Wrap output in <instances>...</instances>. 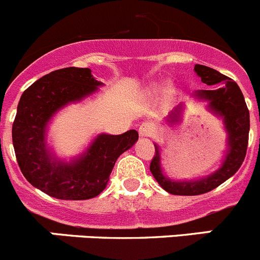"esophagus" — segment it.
<instances>
[{"label": "esophagus", "instance_id": "1", "mask_svg": "<svg viewBox=\"0 0 260 260\" xmlns=\"http://www.w3.org/2000/svg\"><path fill=\"white\" fill-rule=\"evenodd\" d=\"M138 133L141 137H150L154 133V125L150 122H144L138 128Z\"/></svg>", "mask_w": 260, "mask_h": 260}]
</instances>
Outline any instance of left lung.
<instances>
[{"instance_id":"left-lung-1","label":"left lung","mask_w":260,"mask_h":260,"mask_svg":"<svg viewBox=\"0 0 260 260\" xmlns=\"http://www.w3.org/2000/svg\"><path fill=\"white\" fill-rule=\"evenodd\" d=\"M195 72L198 73L203 83L208 86H214V84L219 86L218 88L209 89V91L207 89L199 91L198 94L201 99L209 100L210 109L224 118L225 127L230 135V151L220 169H218L212 176L195 182H173L166 178L161 173L159 150L155 146V155L150 163V171L157 183L173 195H201L217 188L239 171L245 159L247 144H249V129H250L249 109L245 103L244 94L236 82L205 65L196 64ZM176 114H173L172 118Z\"/></svg>"}]
</instances>
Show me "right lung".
Here are the masks:
<instances>
[{"mask_svg":"<svg viewBox=\"0 0 260 260\" xmlns=\"http://www.w3.org/2000/svg\"><path fill=\"white\" fill-rule=\"evenodd\" d=\"M100 82L88 68H64L36 81L23 92L13 123V144L26 181L61 200H87L106 187L115 161L138 140L137 131L100 135L74 163H57L46 150L45 131L51 116L72 101L96 91Z\"/></svg>","mask_w":260,"mask_h":260,"instance_id":"add662e5","label":"right lung"}]
</instances>
